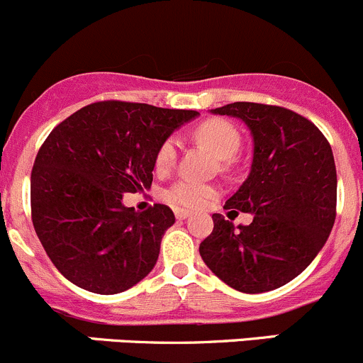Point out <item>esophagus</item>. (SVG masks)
<instances>
[{"label": "esophagus", "mask_w": 363, "mask_h": 363, "mask_svg": "<svg viewBox=\"0 0 363 363\" xmlns=\"http://www.w3.org/2000/svg\"><path fill=\"white\" fill-rule=\"evenodd\" d=\"M189 216H191V212L189 211H186V208H175V218L177 219H188Z\"/></svg>", "instance_id": "esophagus-1"}]
</instances>
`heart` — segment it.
Wrapping results in <instances>:
<instances>
[{
	"label": "heart",
	"mask_w": 363,
	"mask_h": 363,
	"mask_svg": "<svg viewBox=\"0 0 363 363\" xmlns=\"http://www.w3.org/2000/svg\"><path fill=\"white\" fill-rule=\"evenodd\" d=\"M195 137L207 145L219 160H230L237 155L240 147V135L230 123L221 119H211L207 123L200 124L195 131ZM175 158H177V140L175 138H167L160 145L156 152V168L160 172L168 170L174 167ZM216 195V189L208 184L195 181H179L167 191V199L172 203L181 205L188 208L202 207Z\"/></svg>",
	"instance_id": "1"
}]
</instances>
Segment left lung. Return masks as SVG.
Masks as SVG:
<instances>
[{
  "label": "left lung",
  "mask_w": 363,
  "mask_h": 363,
  "mask_svg": "<svg viewBox=\"0 0 363 363\" xmlns=\"http://www.w3.org/2000/svg\"><path fill=\"white\" fill-rule=\"evenodd\" d=\"M211 113L237 117L251 133L250 175L225 208L250 212L252 221L235 228L212 214L214 230L200 244V256L233 290H276L309 267L332 232L337 202L332 147L311 121L283 107L235 101Z\"/></svg>",
  "instance_id": "left-lung-1"
}]
</instances>
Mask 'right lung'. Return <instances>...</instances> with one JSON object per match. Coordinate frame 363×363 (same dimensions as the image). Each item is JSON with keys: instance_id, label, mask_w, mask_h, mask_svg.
Instances as JSON below:
<instances>
[{"instance_id": "1", "label": "right lung", "mask_w": 363, "mask_h": 363, "mask_svg": "<svg viewBox=\"0 0 363 363\" xmlns=\"http://www.w3.org/2000/svg\"><path fill=\"white\" fill-rule=\"evenodd\" d=\"M199 116L98 101L50 131L33 164L31 216L43 250L68 281L116 295L155 269L174 212L161 203L137 212L123 196L151 188L160 145Z\"/></svg>"}]
</instances>
